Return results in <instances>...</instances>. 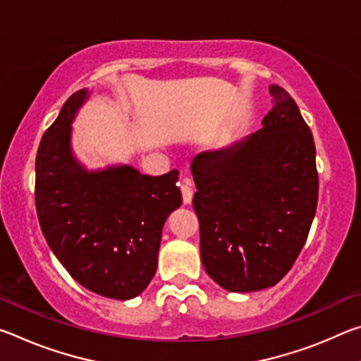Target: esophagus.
I'll return each instance as SVG.
<instances>
[{
    "label": "esophagus",
    "mask_w": 361,
    "mask_h": 361,
    "mask_svg": "<svg viewBox=\"0 0 361 361\" xmlns=\"http://www.w3.org/2000/svg\"><path fill=\"white\" fill-rule=\"evenodd\" d=\"M180 189H181V195H183V202L186 205L192 202V188H191V181L189 178H181L180 181Z\"/></svg>",
    "instance_id": "esophagus-1"
}]
</instances>
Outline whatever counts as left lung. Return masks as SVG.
<instances>
[{"instance_id": "left-lung-1", "label": "left lung", "mask_w": 361, "mask_h": 361, "mask_svg": "<svg viewBox=\"0 0 361 361\" xmlns=\"http://www.w3.org/2000/svg\"><path fill=\"white\" fill-rule=\"evenodd\" d=\"M274 106L252 135L204 151L191 164L205 272L234 293L285 277L301 252L319 200L315 143L296 102L269 85Z\"/></svg>"}]
</instances>
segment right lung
I'll return each instance as SVG.
<instances>
[{"instance_id": "add662e5", "label": "right lung", "mask_w": 361, "mask_h": 361, "mask_svg": "<svg viewBox=\"0 0 361 361\" xmlns=\"http://www.w3.org/2000/svg\"><path fill=\"white\" fill-rule=\"evenodd\" d=\"M94 90L73 94L36 154V212L49 248L84 288L133 299L157 269L162 229L181 205L178 172L140 173L129 164L87 169L73 148V122Z\"/></svg>"}]
</instances>
